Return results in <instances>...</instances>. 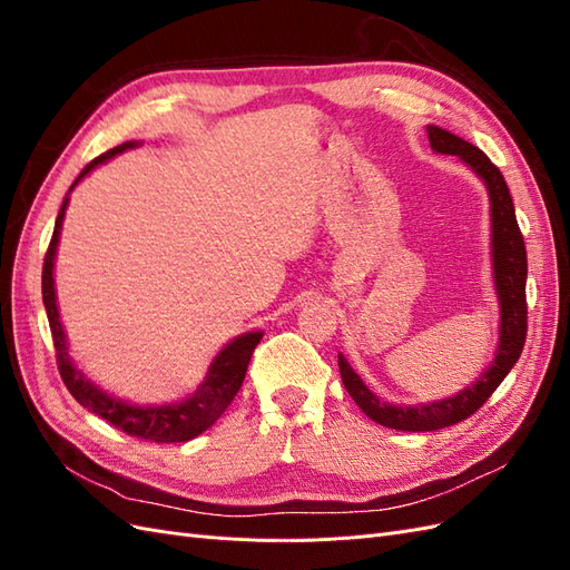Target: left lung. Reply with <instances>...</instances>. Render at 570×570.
<instances>
[{"label": "left lung", "mask_w": 570, "mask_h": 570, "mask_svg": "<svg viewBox=\"0 0 570 570\" xmlns=\"http://www.w3.org/2000/svg\"><path fill=\"white\" fill-rule=\"evenodd\" d=\"M430 147L440 154H454L461 161L469 164L475 174L485 180L492 206V258H494V285L499 295V308H502V325H499V350L497 356L480 381L461 390L456 396L442 402H430L419 406H396L381 402L364 385V381L352 371L347 358L337 356L342 383L352 394V400L368 419L392 430L404 433H428V430L450 428L469 416L490 400V394L502 385L509 371L519 361L525 333H528V302H525V278H528V256L523 233L515 220L513 199L509 195L507 180L485 151L475 145L461 140V137L446 132L438 126H428Z\"/></svg>", "instance_id": "8db88e82"}]
</instances>
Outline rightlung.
<instances>
[{
	"mask_svg": "<svg viewBox=\"0 0 570 570\" xmlns=\"http://www.w3.org/2000/svg\"><path fill=\"white\" fill-rule=\"evenodd\" d=\"M137 142H124L105 154H99L97 159H92L88 166L80 170V176L71 185V189L78 185L80 178H85L90 170L99 164H105L107 159L116 157V154L126 151L135 147ZM68 197L63 199L57 223H55V233H51L49 247L45 254V266H42V302L47 308V318H49V331L51 340H55V350H57V366L61 373V381L76 396V402H80L85 409L97 413V416L111 423L114 428L124 430V433L149 440V442H187L204 433L206 428L214 425L220 413L230 406L235 400L237 390L243 387L245 373L249 366V358L256 350L258 340L264 337V333H247L235 337L226 350H220V354L214 358V364L206 373V381L197 387V392L189 396V400L180 404H166V406H132L120 400H114L107 392H101L95 383H90L85 373H80L71 356H68L66 347V337H63V327L59 321V308H57V295H55V254H57V243H59V230H61V220L66 212Z\"/></svg>",
	"mask_w": 570,
	"mask_h": 570,
	"instance_id": "obj_1",
	"label": "right lung"
}]
</instances>
